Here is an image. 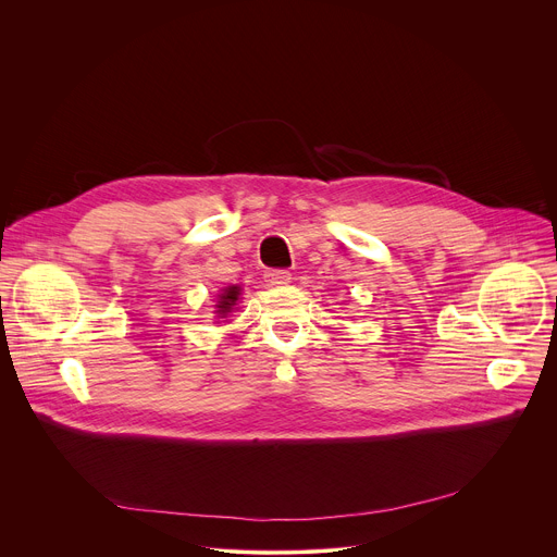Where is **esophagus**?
Masks as SVG:
<instances>
[{"mask_svg":"<svg viewBox=\"0 0 557 557\" xmlns=\"http://www.w3.org/2000/svg\"><path fill=\"white\" fill-rule=\"evenodd\" d=\"M264 282L269 286H277V284H288L290 282V273L286 269H269L264 273Z\"/></svg>","mask_w":557,"mask_h":557,"instance_id":"obj_1","label":"esophagus"}]
</instances>
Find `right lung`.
I'll use <instances>...</instances> for the list:
<instances>
[{"mask_svg":"<svg viewBox=\"0 0 557 557\" xmlns=\"http://www.w3.org/2000/svg\"><path fill=\"white\" fill-rule=\"evenodd\" d=\"M237 295H240V288H237V286L224 288V293L220 295V301H218V312H220V314H226V312L233 308Z\"/></svg>","mask_w":557,"mask_h":557,"instance_id":"1","label":"right lung"}]
</instances>
